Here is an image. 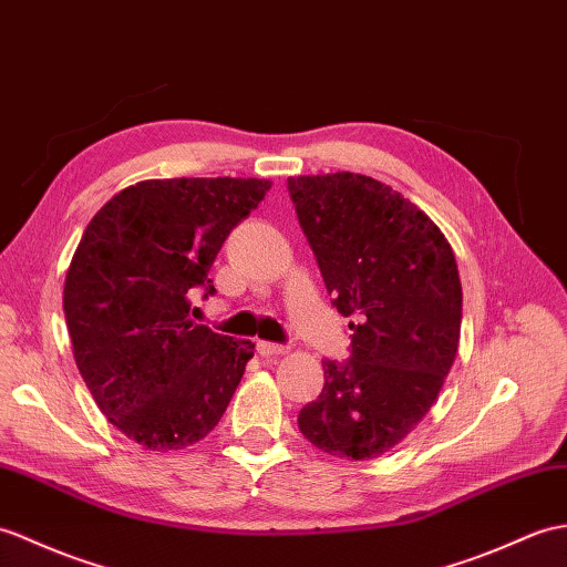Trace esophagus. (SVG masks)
<instances>
[{
  "label": "esophagus",
  "mask_w": 567,
  "mask_h": 567,
  "mask_svg": "<svg viewBox=\"0 0 567 567\" xmlns=\"http://www.w3.org/2000/svg\"><path fill=\"white\" fill-rule=\"evenodd\" d=\"M256 350L260 358H272V354H285L287 352V346H280V343H268V340H258L256 343Z\"/></svg>",
  "instance_id": "obj_1"
}]
</instances>
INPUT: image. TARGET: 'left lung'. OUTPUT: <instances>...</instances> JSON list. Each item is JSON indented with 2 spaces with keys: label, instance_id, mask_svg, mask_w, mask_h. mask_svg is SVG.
Instances as JSON below:
<instances>
[{
  "label": "left lung",
  "instance_id": "1",
  "mask_svg": "<svg viewBox=\"0 0 567 567\" xmlns=\"http://www.w3.org/2000/svg\"><path fill=\"white\" fill-rule=\"evenodd\" d=\"M331 305L350 319L348 360L299 411L305 437L354 462L389 452L430 411L462 331L450 241L423 209L370 176L287 178Z\"/></svg>",
  "mask_w": 567,
  "mask_h": 567
}]
</instances>
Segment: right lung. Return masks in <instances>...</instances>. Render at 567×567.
<instances>
[{"label": "right lung", "instance_id": "1", "mask_svg": "<svg viewBox=\"0 0 567 567\" xmlns=\"http://www.w3.org/2000/svg\"><path fill=\"white\" fill-rule=\"evenodd\" d=\"M270 190L262 178L142 181L84 229L64 280L74 360L101 413L152 452L183 450L227 411L251 340L190 321L209 268Z\"/></svg>", "mask_w": 567, "mask_h": 567}]
</instances>
